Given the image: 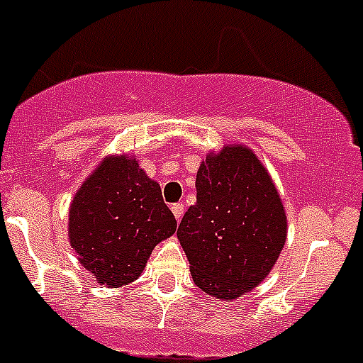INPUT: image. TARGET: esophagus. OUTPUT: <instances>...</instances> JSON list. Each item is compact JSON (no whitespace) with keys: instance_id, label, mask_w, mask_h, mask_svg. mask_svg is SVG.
Returning <instances> with one entry per match:
<instances>
[{"instance_id":"obj_1","label":"esophagus","mask_w":363,"mask_h":363,"mask_svg":"<svg viewBox=\"0 0 363 363\" xmlns=\"http://www.w3.org/2000/svg\"><path fill=\"white\" fill-rule=\"evenodd\" d=\"M172 213L175 215L177 222H181L182 215H184V204L182 202H177V204H172Z\"/></svg>"}]
</instances>
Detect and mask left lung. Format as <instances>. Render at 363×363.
<instances>
[{
    "label": "left lung",
    "mask_w": 363,
    "mask_h": 363,
    "mask_svg": "<svg viewBox=\"0 0 363 363\" xmlns=\"http://www.w3.org/2000/svg\"><path fill=\"white\" fill-rule=\"evenodd\" d=\"M195 188L197 202L177 229L193 281L215 299H238L269 276L286 242L279 193L243 145L209 154Z\"/></svg>",
    "instance_id": "1"
}]
</instances>
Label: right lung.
<instances>
[{
    "instance_id": "obj_1",
    "label": "right lung",
    "mask_w": 363,
    "mask_h": 363,
    "mask_svg": "<svg viewBox=\"0 0 363 363\" xmlns=\"http://www.w3.org/2000/svg\"><path fill=\"white\" fill-rule=\"evenodd\" d=\"M177 229V220L138 161L109 155L74 193L69 243L100 284L118 289L141 276L152 250Z\"/></svg>"
}]
</instances>
